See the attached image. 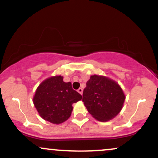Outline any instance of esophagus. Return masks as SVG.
<instances>
[{"instance_id": "34e87169", "label": "esophagus", "mask_w": 158, "mask_h": 158, "mask_svg": "<svg viewBox=\"0 0 158 158\" xmlns=\"http://www.w3.org/2000/svg\"><path fill=\"white\" fill-rule=\"evenodd\" d=\"M77 91H78V92H79V94H82V92H83V90H82V88H79V89H78V90H77Z\"/></svg>"}]
</instances>
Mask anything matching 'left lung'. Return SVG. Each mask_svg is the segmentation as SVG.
I'll return each mask as SVG.
<instances>
[{"mask_svg":"<svg viewBox=\"0 0 158 158\" xmlns=\"http://www.w3.org/2000/svg\"><path fill=\"white\" fill-rule=\"evenodd\" d=\"M82 101L92 117L101 122L114 119L126 99L118 83L104 76L93 75L83 90Z\"/></svg>","mask_w":158,"mask_h":158,"instance_id":"obj_1","label":"left lung"}]
</instances>
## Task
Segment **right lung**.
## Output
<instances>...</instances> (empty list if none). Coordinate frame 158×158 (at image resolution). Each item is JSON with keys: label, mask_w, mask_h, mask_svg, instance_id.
<instances>
[{"label": "right lung", "mask_w": 158, "mask_h": 158, "mask_svg": "<svg viewBox=\"0 0 158 158\" xmlns=\"http://www.w3.org/2000/svg\"><path fill=\"white\" fill-rule=\"evenodd\" d=\"M81 99V94L72 88L71 83L64 82L61 76H56L48 78L39 85L33 103L44 120L60 124L70 117L72 105Z\"/></svg>", "instance_id": "add662e5"}]
</instances>
